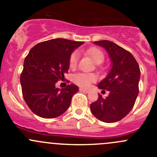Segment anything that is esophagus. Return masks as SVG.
<instances>
[{
  "label": "esophagus",
  "instance_id": "obj_1",
  "mask_svg": "<svg viewBox=\"0 0 157 157\" xmlns=\"http://www.w3.org/2000/svg\"><path fill=\"white\" fill-rule=\"evenodd\" d=\"M80 90L82 91V92L86 93V94H87V93L90 92V90H88V89H84V88H80Z\"/></svg>",
  "mask_w": 157,
  "mask_h": 157
}]
</instances>
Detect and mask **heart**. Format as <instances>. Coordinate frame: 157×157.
<instances>
[{
	"label": "heart",
	"mask_w": 157,
	"mask_h": 157,
	"mask_svg": "<svg viewBox=\"0 0 157 157\" xmlns=\"http://www.w3.org/2000/svg\"><path fill=\"white\" fill-rule=\"evenodd\" d=\"M86 54L90 56L95 63H100L104 60V54L101 50L97 48H90L86 51ZM79 60V54L77 51H74L71 54L69 58V67L71 69H74L77 66ZM97 80V77L92 74H84V73H79L74 76V83H77L78 86L82 87H86L91 84V83Z\"/></svg>",
	"instance_id": "1"
}]
</instances>
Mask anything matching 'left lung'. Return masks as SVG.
<instances>
[{
    "instance_id": "obj_1",
    "label": "left lung",
    "mask_w": 157,
    "mask_h": 157,
    "mask_svg": "<svg viewBox=\"0 0 157 157\" xmlns=\"http://www.w3.org/2000/svg\"><path fill=\"white\" fill-rule=\"evenodd\" d=\"M94 44L106 50L112 67L97 85L99 89L109 91V95L103 98L99 94L97 101L90 104L91 112L100 121L117 122L125 117L134 106L139 94L140 70L134 57L119 45L109 40Z\"/></svg>"
}]
</instances>
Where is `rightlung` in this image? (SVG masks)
Wrapping results in <instances>:
<instances>
[{"label":"right lung","instance_id":"obj_1","mask_svg":"<svg viewBox=\"0 0 157 157\" xmlns=\"http://www.w3.org/2000/svg\"><path fill=\"white\" fill-rule=\"evenodd\" d=\"M83 42L57 38L41 42L30 49L21 74L23 97L32 112L43 118H55L69 108L79 90L74 84L60 90L55 83L69 69L73 51Z\"/></svg>","mask_w":157,"mask_h":157}]
</instances>
